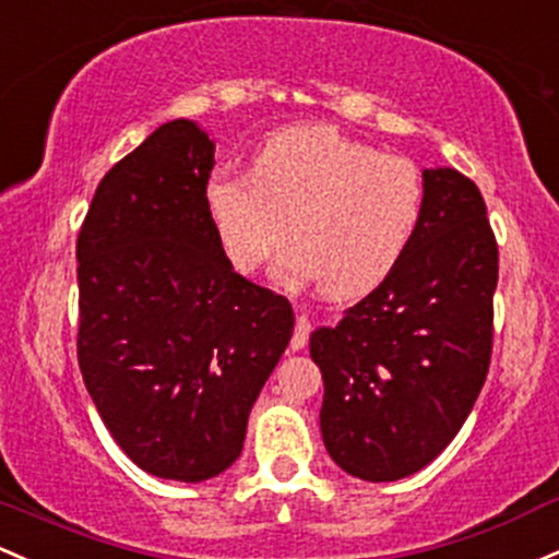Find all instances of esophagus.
<instances>
[{
	"instance_id": "obj_1",
	"label": "esophagus",
	"mask_w": 559,
	"mask_h": 559,
	"mask_svg": "<svg viewBox=\"0 0 559 559\" xmlns=\"http://www.w3.org/2000/svg\"><path fill=\"white\" fill-rule=\"evenodd\" d=\"M310 340V321L305 316L297 318V329H294V336H292V349H302L308 345Z\"/></svg>"
}]
</instances>
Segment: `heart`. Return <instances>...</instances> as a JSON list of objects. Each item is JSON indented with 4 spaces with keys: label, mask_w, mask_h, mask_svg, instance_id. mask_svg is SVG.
<instances>
[{
    "label": "heart",
    "mask_w": 559,
    "mask_h": 559,
    "mask_svg": "<svg viewBox=\"0 0 559 559\" xmlns=\"http://www.w3.org/2000/svg\"><path fill=\"white\" fill-rule=\"evenodd\" d=\"M206 210L230 267L257 273L289 236L275 273L358 297L403 260L425 212V177L411 158L379 153L326 124L286 127L254 153L251 171L217 167Z\"/></svg>",
    "instance_id": "heart-1"
}]
</instances>
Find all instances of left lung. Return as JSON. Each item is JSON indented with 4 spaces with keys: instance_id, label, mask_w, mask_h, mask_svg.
I'll use <instances>...</instances> for the list:
<instances>
[{
    "instance_id": "8db88e82",
    "label": "left lung",
    "mask_w": 559,
    "mask_h": 559,
    "mask_svg": "<svg viewBox=\"0 0 559 559\" xmlns=\"http://www.w3.org/2000/svg\"><path fill=\"white\" fill-rule=\"evenodd\" d=\"M421 177L425 212L403 260L336 326L310 334L323 443L369 483L427 467L467 421L490 364L499 249L486 201L451 167Z\"/></svg>"
}]
</instances>
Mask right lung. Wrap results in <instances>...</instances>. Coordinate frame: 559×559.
<instances>
[{"label":"right lung","mask_w":559,"mask_h":559,"mask_svg":"<svg viewBox=\"0 0 559 559\" xmlns=\"http://www.w3.org/2000/svg\"><path fill=\"white\" fill-rule=\"evenodd\" d=\"M214 140L158 127L95 190L76 241L79 369L119 449L164 480L241 456L294 331L289 299L238 275L206 210Z\"/></svg>","instance_id":"right-lung-1"}]
</instances>
